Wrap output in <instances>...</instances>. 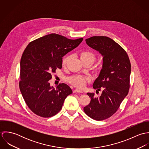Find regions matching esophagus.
<instances>
[{"label":"esophagus","instance_id":"esophagus-1","mask_svg":"<svg viewBox=\"0 0 149 149\" xmlns=\"http://www.w3.org/2000/svg\"><path fill=\"white\" fill-rule=\"evenodd\" d=\"M73 93H83V91L81 90L78 89H76L73 91Z\"/></svg>","mask_w":149,"mask_h":149}]
</instances>
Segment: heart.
Segmentation results:
<instances>
[{
  "label": "heart",
  "instance_id": "obj_1",
  "mask_svg": "<svg viewBox=\"0 0 149 149\" xmlns=\"http://www.w3.org/2000/svg\"><path fill=\"white\" fill-rule=\"evenodd\" d=\"M80 58L83 62V64L86 63H91V64H93V63L95 60V55L91 52L89 51H83L81 52L80 54ZM68 57H64L63 60V65H65L67 61H68ZM68 81L71 84L74 85V86L79 88H82L85 86L86 82L89 81L90 78L88 77L83 76L81 75H75L72 76L69 78H68Z\"/></svg>",
  "mask_w": 149,
  "mask_h": 149
}]
</instances>
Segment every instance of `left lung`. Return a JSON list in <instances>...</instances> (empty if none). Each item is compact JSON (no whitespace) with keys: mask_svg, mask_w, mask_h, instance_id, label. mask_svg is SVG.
Masks as SVG:
<instances>
[{"mask_svg":"<svg viewBox=\"0 0 149 149\" xmlns=\"http://www.w3.org/2000/svg\"><path fill=\"white\" fill-rule=\"evenodd\" d=\"M85 42L103 57L102 68L93 84V88L102 93L95 97L93 93H87L91 100L84 111L92 119L103 120L116 112L127 95L131 64L126 51L109 37L94 36Z\"/></svg>","mask_w":149,"mask_h":149,"instance_id":"8db88e82","label":"left lung"}]
</instances>
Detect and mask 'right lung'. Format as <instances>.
<instances>
[{
  "mask_svg": "<svg viewBox=\"0 0 149 149\" xmlns=\"http://www.w3.org/2000/svg\"><path fill=\"white\" fill-rule=\"evenodd\" d=\"M83 40L52 33L31 42L24 50L20 63L19 88L26 104L35 114L43 118L55 115L61 109L66 97L72 93L66 84L54 88L49 81L52 73L62 68L64 56Z\"/></svg>",
  "mask_w": 149,
  "mask_h": 149,
  "instance_id": "right-lung-1",
  "label": "right lung"
}]
</instances>
